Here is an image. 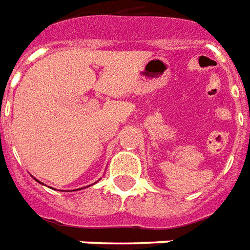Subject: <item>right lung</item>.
<instances>
[{"instance_id":"right-lung-1","label":"right lung","mask_w":250,"mask_h":250,"mask_svg":"<svg viewBox=\"0 0 250 250\" xmlns=\"http://www.w3.org/2000/svg\"><path fill=\"white\" fill-rule=\"evenodd\" d=\"M35 180H36V182H39L37 179H35ZM39 183H40V185H44V183H42V182H39ZM78 190H82V188H78Z\"/></svg>"}]
</instances>
